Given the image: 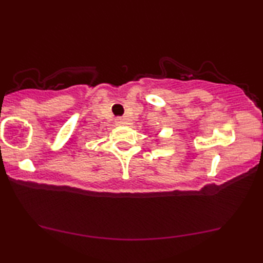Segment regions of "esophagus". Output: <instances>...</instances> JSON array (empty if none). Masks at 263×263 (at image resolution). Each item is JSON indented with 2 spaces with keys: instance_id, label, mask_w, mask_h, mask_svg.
I'll list each match as a JSON object with an SVG mask.
<instances>
[{
  "instance_id": "1",
  "label": "esophagus",
  "mask_w": 263,
  "mask_h": 263,
  "mask_svg": "<svg viewBox=\"0 0 263 263\" xmlns=\"http://www.w3.org/2000/svg\"><path fill=\"white\" fill-rule=\"evenodd\" d=\"M116 123H117L118 125H124V124H125L126 122H125V119H124V118L118 117V118H116Z\"/></svg>"
}]
</instances>
